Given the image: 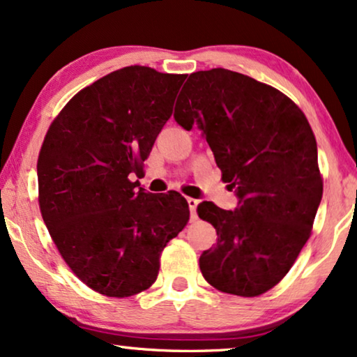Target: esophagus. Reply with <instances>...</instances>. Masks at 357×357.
I'll list each match as a JSON object with an SVG mask.
<instances>
[{"mask_svg":"<svg viewBox=\"0 0 357 357\" xmlns=\"http://www.w3.org/2000/svg\"><path fill=\"white\" fill-rule=\"evenodd\" d=\"M187 202H188V206H190V213H192V219H197V206H198L199 199L187 198Z\"/></svg>","mask_w":357,"mask_h":357,"instance_id":"1","label":"esophagus"}]
</instances>
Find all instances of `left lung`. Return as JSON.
Returning a JSON list of instances; mask_svg holds the SVG:
<instances>
[{
	"label": "left lung",
	"instance_id": "1",
	"mask_svg": "<svg viewBox=\"0 0 357 357\" xmlns=\"http://www.w3.org/2000/svg\"><path fill=\"white\" fill-rule=\"evenodd\" d=\"M183 89L175 120L203 130L238 197L234 211L198 204V216L218 234L199 270L226 294L261 296L287 275L312 234L324 193L315 135L289 97L241 73L198 71Z\"/></svg>",
	"mask_w": 357,
	"mask_h": 357
}]
</instances>
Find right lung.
<instances>
[{
  "mask_svg": "<svg viewBox=\"0 0 357 357\" xmlns=\"http://www.w3.org/2000/svg\"><path fill=\"white\" fill-rule=\"evenodd\" d=\"M187 75L126 66L81 89L52 121L37 160L38 206L58 252L92 291L130 297L158 280L190 219L182 195L136 190Z\"/></svg>",
  "mask_w": 357,
  "mask_h": 357,
  "instance_id": "obj_1",
  "label": "right lung"
}]
</instances>
